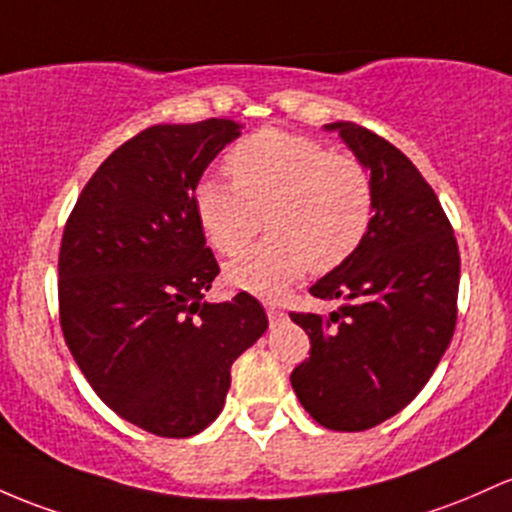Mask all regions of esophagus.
Wrapping results in <instances>:
<instances>
[{
  "label": "esophagus",
  "mask_w": 512,
  "mask_h": 512,
  "mask_svg": "<svg viewBox=\"0 0 512 512\" xmlns=\"http://www.w3.org/2000/svg\"><path fill=\"white\" fill-rule=\"evenodd\" d=\"M265 311H267V316H269V320H272V323H274V320H282L284 318V311L277 306V303H267Z\"/></svg>",
  "instance_id": "esophagus-1"
}]
</instances>
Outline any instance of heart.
Here are the masks:
<instances>
[{"label":"heart","instance_id":"1","mask_svg":"<svg viewBox=\"0 0 512 512\" xmlns=\"http://www.w3.org/2000/svg\"><path fill=\"white\" fill-rule=\"evenodd\" d=\"M226 172L230 184L204 179L192 194L206 243L235 255L257 233L262 211L272 230L226 267L235 289L279 296L311 267L330 272L350 260L372 228L369 172L316 138L262 128L228 150Z\"/></svg>","mask_w":512,"mask_h":512}]
</instances>
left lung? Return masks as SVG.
<instances>
[{
    "instance_id": "8db88e82",
    "label": "left lung",
    "mask_w": 512,
    "mask_h": 512,
    "mask_svg": "<svg viewBox=\"0 0 512 512\" xmlns=\"http://www.w3.org/2000/svg\"><path fill=\"white\" fill-rule=\"evenodd\" d=\"M338 131L374 187L359 250L311 286L340 299L330 316L291 313L311 357L291 372L301 406L328 430L359 432L408 406L445 355L457 323L459 247L437 194L396 145L350 121Z\"/></svg>"
}]
</instances>
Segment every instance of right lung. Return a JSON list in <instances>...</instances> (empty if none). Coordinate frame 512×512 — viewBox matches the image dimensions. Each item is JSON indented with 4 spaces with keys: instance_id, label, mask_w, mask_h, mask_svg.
Returning <instances> with one entry per match:
<instances>
[{
    "instance_id": "obj_1",
    "label": "right lung",
    "mask_w": 512,
    "mask_h": 512,
    "mask_svg": "<svg viewBox=\"0 0 512 512\" xmlns=\"http://www.w3.org/2000/svg\"><path fill=\"white\" fill-rule=\"evenodd\" d=\"M240 123H160L106 157L65 223L60 328L97 396L157 437L218 418L230 367L267 330L255 296L206 303L218 269L196 223L201 174Z\"/></svg>"
}]
</instances>
